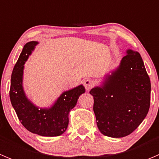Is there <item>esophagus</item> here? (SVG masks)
<instances>
[{"instance_id":"34e87169","label":"esophagus","mask_w":159,"mask_h":159,"mask_svg":"<svg viewBox=\"0 0 159 159\" xmlns=\"http://www.w3.org/2000/svg\"><path fill=\"white\" fill-rule=\"evenodd\" d=\"M93 82L92 80L90 79H86L84 81V86L87 91H89L92 87H93Z\"/></svg>"}]
</instances>
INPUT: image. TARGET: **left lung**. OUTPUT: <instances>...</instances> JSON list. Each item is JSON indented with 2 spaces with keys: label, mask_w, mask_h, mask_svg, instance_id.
<instances>
[{
  "label": "left lung",
  "mask_w": 159,
  "mask_h": 159,
  "mask_svg": "<svg viewBox=\"0 0 159 159\" xmlns=\"http://www.w3.org/2000/svg\"><path fill=\"white\" fill-rule=\"evenodd\" d=\"M89 93L99 131L116 138L130 134L150 107L151 81L140 53L127 50L119 66L106 73Z\"/></svg>",
  "instance_id": "left-lung-1"
}]
</instances>
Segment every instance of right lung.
Wrapping results in <instances>:
<instances>
[{"mask_svg":"<svg viewBox=\"0 0 159 159\" xmlns=\"http://www.w3.org/2000/svg\"><path fill=\"white\" fill-rule=\"evenodd\" d=\"M38 44L37 41H30L23 47L12 71L11 102L20 122L29 131L43 137L60 136L67 130L69 113L85 89L83 84H80L65 91L48 107H39L32 102L24 90L23 75L25 64Z\"/></svg>","mask_w":159,"mask_h":159,"instance_id":"obj_1","label":"right lung"}]
</instances>
